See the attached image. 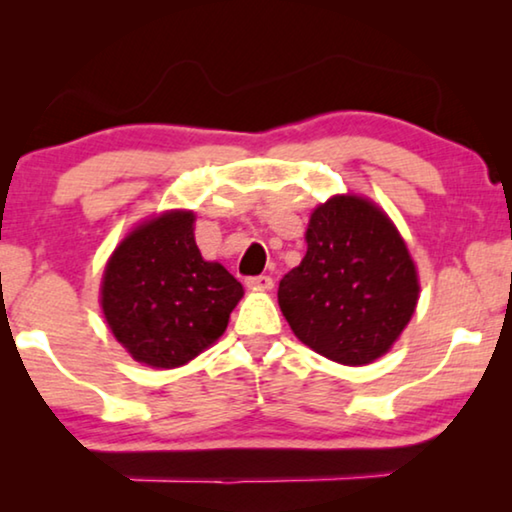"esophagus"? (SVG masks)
Wrapping results in <instances>:
<instances>
[{"label":"esophagus","instance_id":"1","mask_svg":"<svg viewBox=\"0 0 512 512\" xmlns=\"http://www.w3.org/2000/svg\"><path fill=\"white\" fill-rule=\"evenodd\" d=\"M248 287H253V290H262V292H269L273 287V278L271 276H253L246 280Z\"/></svg>","mask_w":512,"mask_h":512}]
</instances>
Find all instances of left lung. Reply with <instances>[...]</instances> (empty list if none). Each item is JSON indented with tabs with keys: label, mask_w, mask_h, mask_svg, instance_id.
I'll return each mask as SVG.
<instances>
[{
	"label": "left lung",
	"mask_w": 512,
	"mask_h": 512,
	"mask_svg": "<svg viewBox=\"0 0 512 512\" xmlns=\"http://www.w3.org/2000/svg\"><path fill=\"white\" fill-rule=\"evenodd\" d=\"M308 250L278 285L294 336L322 357L362 366L383 357L417 306V271L394 222L369 199L336 194L306 229Z\"/></svg>",
	"instance_id": "8db88e82"
}]
</instances>
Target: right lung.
Masks as SVG:
<instances>
[{
  "label": "right lung",
  "mask_w": 512,
  "mask_h": 512,
  "mask_svg": "<svg viewBox=\"0 0 512 512\" xmlns=\"http://www.w3.org/2000/svg\"><path fill=\"white\" fill-rule=\"evenodd\" d=\"M243 287L194 243V213L143 222L113 250L102 278V308L113 336L136 362L176 369L227 329Z\"/></svg>",
  "instance_id": "add662e5"
}]
</instances>
